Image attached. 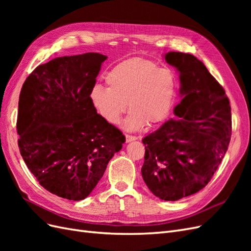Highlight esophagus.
I'll return each mask as SVG.
<instances>
[{
	"instance_id": "esophagus-1",
	"label": "esophagus",
	"mask_w": 251,
	"mask_h": 251,
	"mask_svg": "<svg viewBox=\"0 0 251 251\" xmlns=\"http://www.w3.org/2000/svg\"><path fill=\"white\" fill-rule=\"evenodd\" d=\"M137 139V137H135V136H132V135H126V142H131V141H134Z\"/></svg>"
}]
</instances>
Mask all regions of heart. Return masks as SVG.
Wrapping results in <instances>:
<instances>
[{"label":"heart","mask_w":251,"mask_h":251,"mask_svg":"<svg viewBox=\"0 0 251 251\" xmlns=\"http://www.w3.org/2000/svg\"><path fill=\"white\" fill-rule=\"evenodd\" d=\"M108 87L95 85L90 101L102 119L117 125L126 110V130L137 131L148 123L156 125L169 116L176 93V78L169 68L142 57L120 62L105 75Z\"/></svg>","instance_id":"1"}]
</instances>
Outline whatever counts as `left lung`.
Returning a JSON list of instances; mask_svg holds the SVG:
<instances>
[{
  "label": "left lung",
  "instance_id": "obj_1",
  "mask_svg": "<svg viewBox=\"0 0 251 251\" xmlns=\"http://www.w3.org/2000/svg\"><path fill=\"white\" fill-rule=\"evenodd\" d=\"M166 63L179 72L181 101L170 119L142 139V178L159 199L177 201L207 185L231 136L228 98L205 65L188 53L171 51Z\"/></svg>",
  "mask_w": 251,
  "mask_h": 251
}]
</instances>
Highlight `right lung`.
Returning a JSON list of instances; mask_svg holds the SVG:
<instances>
[{
	"instance_id": "add662e5",
	"label": "right lung",
	"mask_w": 251,
	"mask_h": 251,
	"mask_svg": "<svg viewBox=\"0 0 251 251\" xmlns=\"http://www.w3.org/2000/svg\"><path fill=\"white\" fill-rule=\"evenodd\" d=\"M107 58L94 52L53 58L36 67L21 90V155L45 189L68 200L87 198L126 141L89 98Z\"/></svg>"
}]
</instances>
